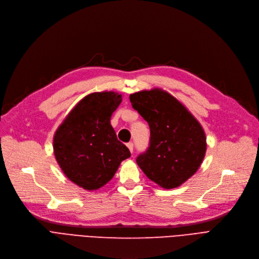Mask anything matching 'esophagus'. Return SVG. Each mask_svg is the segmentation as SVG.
Listing matches in <instances>:
<instances>
[{"mask_svg":"<svg viewBox=\"0 0 259 259\" xmlns=\"http://www.w3.org/2000/svg\"><path fill=\"white\" fill-rule=\"evenodd\" d=\"M126 146L128 147V150L131 151V153H133V151H134V143H133V142H128V143L126 144Z\"/></svg>","mask_w":259,"mask_h":259,"instance_id":"obj_1","label":"esophagus"}]
</instances>
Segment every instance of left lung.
<instances>
[{
  "label": "left lung",
  "mask_w": 259,
  "mask_h": 259,
  "mask_svg": "<svg viewBox=\"0 0 259 259\" xmlns=\"http://www.w3.org/2000/svg\"><path fill=\"white\" fill-rule=\"evenodd\" d=\"M130 100L151 131L149 147L136 159L138 165L160 187L181 186L196 173L205 155V135L199 122L161 90L135 93Z\"/></svg>",
  "instance_id": "1"
}]
</instances>
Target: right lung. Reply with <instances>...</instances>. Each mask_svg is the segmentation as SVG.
I'll return each instance as SVG.
<instances>
[{"mask_svg": "<svg viewBox=\"0 0 259 259\" xmlns=\"http://www.w3.org/2000/svg\"><path fill=\"white\" fill-rule=\"evenodd\" d=\"M122 101L114 92L94 93L75 106L54 137L57 161L66 177L94 191L112 179L123 160L131 157L110 125V117Z\"/></svg>", "mask_w": 259, "mask_h": 259, "instance_id": "add662e5", "label": "right lung"}]
</instances>
